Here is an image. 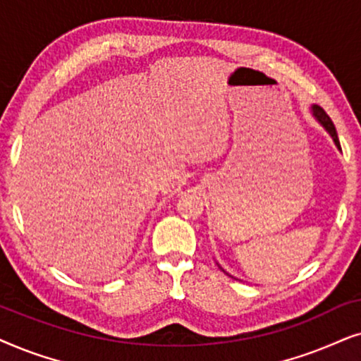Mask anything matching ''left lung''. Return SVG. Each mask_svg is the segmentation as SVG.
Wrapping results in <instances>:
<instances>
[{
	"label": "left lung",
	"instance_id": "left-lung-1",
	"mask_svg": "<svg viewBox=\"0 0 361 361\" xmlns=\"http://www.w3.org/2000/svg\"><path fill=\"white\" fill-rule=\"evenodd\" d=\"M310 112H312V115H314V118L317 120V122H319V123L322 125V127H324V130L331 137V140H334L335 147H337L338 150H342V148H340V142H338L337 130H335V125H334V122H331V120H330L329 115H326V114L324 112V109L319 107V105H312ZM218 266H219V264H218ZM219 269H223V267L219 266ZM223 272H226L224 269H223ZM226 274H228V272H226ZM228 276H229V274H228ZM229 277H233V276H229Z\"/></svg>",
	"mask_w": 361,
	"mask_h": 361
}]
</instances>
